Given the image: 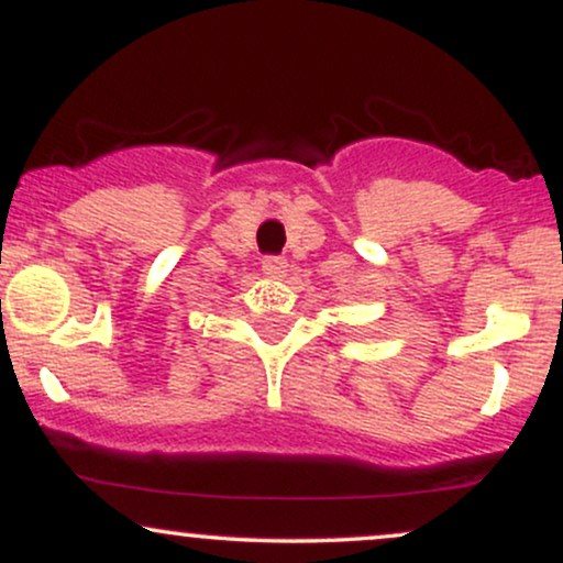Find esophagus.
I'll return each mask as SVG.
<instances>
[{
    "mask_svg": "<svg viewBox=\"0 0 563 563\" xmlns=\"http://www.w3.org/2000/svg\"><path fill=\"white\" fill-rule=\"evenodd\" d=\"M262 269H264V275H269V277H283L288 273L286 256H264Z\"/></svg>",
    "mask_w": 563,
    "mask_h": 563,
    "instance_id": "34e87169",
    "label": "esophagus"
}]
</instances>
